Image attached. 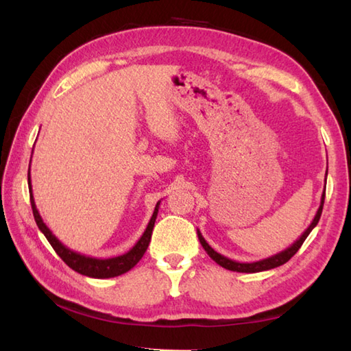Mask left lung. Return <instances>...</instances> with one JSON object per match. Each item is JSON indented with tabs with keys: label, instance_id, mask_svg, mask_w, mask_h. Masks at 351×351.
I'll return each instance as SVG.
<instances>
[{
	"label": "left lung",
	"instance_id": "1",
	"mask_svg": "<svg viewBox=\"0 0 351 351\" xmlns=\"http://www.w3.org/2000/svg\"><path fill=\"white\" fill-rule=\"evenodd\" d=\"M324 197H326V186H324L323 195H321V204H319L318 210H317V215H315V218L312 219L311 226L306 228V230L303 232V234L300 236V238H298L291 247H288L286 250H283V252L277 253V254H274V256L267 257V259H262V261H257V262H250V263H248V262H236V261L228 259V257L217 253L215 250H213L209 244H207L206 239L203 238V234L199 233V230H197L199 244L203 245V248L206 250V253L209 254V256L212 257V259L218 263V265H221V267L226 268V269L236 271V273H261V271H267V269L277 268V267H280V265H283V263L288 262V261L291 259V257L298 252L300 247L303 245V242L306 241L307 236H309V233H311V232L313 230V228H315V226L318 224L319 217H321V212H323Z\"/></svg>",
	"mask_w": 351,
	"mask_h": 351
}]
</instances>
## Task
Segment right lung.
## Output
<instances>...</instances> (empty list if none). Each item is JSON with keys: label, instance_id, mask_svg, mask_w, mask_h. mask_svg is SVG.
Returning a JSON list of instances; mask_svg holds the SVG:
<instances>
[{"label": "right lung", "instance_id": "right-lung-1", "mask_svg": "<svg viewBox=\"0 0 351 351\" xmlns=\"http://www.w3.org/2000/svg\"><path fill=\"white\" fill-rule=\"evenodd\" d=\"M32 162V160H30ZM28 189H30V203H32V209H33V215L34 221L38 224L39 230L45 234V238L48 239L49 244L54 248V252L60 256V259L66 263L69 268H73L77 271L78 274L88 276L92 278H110V277H117L130 271L136 263H138L144 253L147 252L149 241H152V233H153V227L157 218V212H159V204L160 202L156 204L153 217L149 219V223L145 228V232L142 233L141 239L136 242L133 248L128 250L125 254H121L117 257H109V259H97V257H90V256H84L77 252H73L69 250L66 245H63L62 242L56 238L53 232L49 230L47 224L44 223V219L39 215V210L36 209V203L32 194V180H30V171H28Z\"/></svg>", "mask_w": 351, "mask_h": 351}]
</instances>
